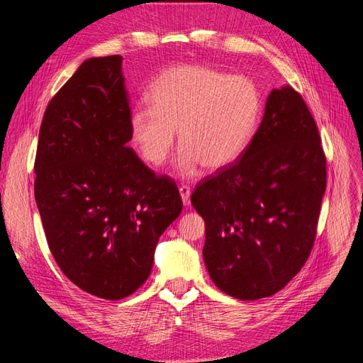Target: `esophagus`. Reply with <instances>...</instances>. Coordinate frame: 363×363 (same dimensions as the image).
<instances>
[{
	"mask_svg": "<svg viewBox=\"0 0 363 363\" xmlns=\"http://www.w3.org/2000/svg\"><path fill=\"white\" fill-rule=\"evenodd\" d=\"M179 191H180V196L183 200V204L189 206L191 204V188H188V186H182Z\"/></svg>",
	"mask_w": 363,
	"mask_h": 363,
	"instance_id": "34e87169",
	"label": "esophagus"
}]
</instances>
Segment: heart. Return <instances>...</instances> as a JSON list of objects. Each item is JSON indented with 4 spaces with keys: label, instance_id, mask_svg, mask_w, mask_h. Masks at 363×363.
I'll return each instance as SVG.
<instances>
[{
    "label": "heart",
    "instance_id": "b5f03b06",
    "mask_svg": "<svg viewBox=\"0 0 363 363\" xmlns=\"http://www.w3.org/2000/svg\"><path fill=\"white\" fill-rule=\"evenodd\" d=\"M147 98L150 107H136L130 113L131 142L147 163L160 167L174 148L177 130L182 150L175 169L183 177H192L201 164L216 171L235 163L262 116L255 82L203 65L163 71Z\"/></svg>",
    "mask_w": 363,
    "mask_h": 363
}]
</instances>
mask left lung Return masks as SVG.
Here are the masks:
<instances>
[{"label": "left lung", "mask_w": 363, "mask_h": 363, "mask_svg": "<svg viewBox=\"0 0 363 363\" xmlns=\"http://www.w3.org/2000/svg\"><path fill=\"white\" fill-rule=\"evenodd\" d=\"M324 192L325 156L309 108L289 84L272 89L244 155L191 196L216 286L238 300L286 286L311 255Z\"/></svg>", "instance_id": "left-lung-1"}]
</instances>
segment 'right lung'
Masks as SVG:
<instances>
[{"instance_id":"add662e5","label":"right lung","mask_w":363,"mask_h":363,"mask_svg":"<svg viewBox=\"0 0 363 363\" xmlns=\"http://www.w3.org/2000/svg\"><path fill=\"white\" fill-rule=\"evenodd\" d=\"M123 57L84 60L39 130L35 196L48 247L74 284L121 300L148 279L159 238L183 208L130 138Z\"/></svg>"}]
</instances>
